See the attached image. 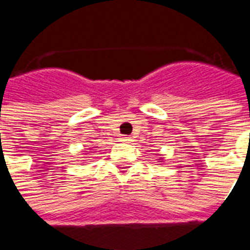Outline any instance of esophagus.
Listing matches in <instances>:
<instances>
[{
	"instance_id": "34e87169",
	"label": "esophagus",
	"mask_w": 250,
	"mask_h": 250,
	"mask_svg": "<svg viewBox=\"0 0 250 250\" xmlns=\"http://www.w3.org/2000/svg\"><path fill=\"white\" fill-rule=\"evenodd\" d=\"M120 142H125V143H128V142H131V138L127 135L120 136Z\"/></svg>"
}]
</instances>
